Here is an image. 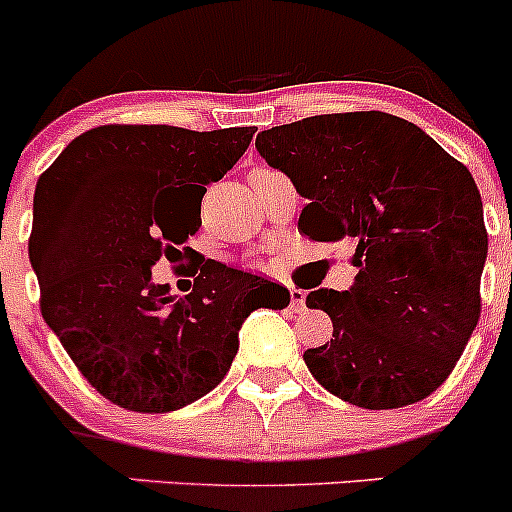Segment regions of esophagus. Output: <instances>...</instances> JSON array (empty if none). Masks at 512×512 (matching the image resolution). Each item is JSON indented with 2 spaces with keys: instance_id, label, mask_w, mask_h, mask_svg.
I'll return each mask as SVG.
<instances>
[{
  "instance_id": "34e87169",
  "label": "esophagus",
  "mask_w": 512,
  "mask_h": 512,
  "mask_svg": "<svg viewBox=\"0 0 512 512\" xmlns=\"http://www.w3.org/2000/svg\"><path fill=\"white\" fill-rule=\"evenodd\" d=\"M304 299H307V294H304L302 289L289 287V304H292L294 312H302V309H304Z\"/></svg>"
}]
</instances>
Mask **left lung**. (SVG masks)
Wrapping results in <instances>:
<instances>
[{
  "label": "left lung",
  "instance_id": "8db88e82",
  "mask_svg": "<svg viewBox=\"0 0 512 512\" xmlns=\"http://www.w3.org/2000/svg\"><path fill=\"white\" fill-rule=\"evenodd\" d=\"M267 165L307 200L299 232L347 240L354 285L314 289L332 342L307 349L314 379L361 409H401L438 389L480 317L488 232L478 185L431 136L381 111L327 113L262 131Z\"/></svg>",
  "mask_w": 512,
  "mask_h": 512
}]
</instances>
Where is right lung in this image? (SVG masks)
Listing matches in <instances>:
<instances>
[{"mask_svg": "<svg viewBox=\"0 0 512 512\" xmlns=\"http://www.w3.org/2000/svg\"><path fill=\"white\" fill-rule=\"evenodd\" d=\"M255 131L98 126L39 175L29 260L41 317L121 409L168 414L198 401L230 371L250 312L289 304L285 287L215 260L183 297L151 272L198 232L205 185L240 160Z\"/></svg>", "mask_w": 512, "mask_h": 512, "instance_id": "1", "label": "right lung"}]
</instances>
